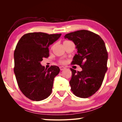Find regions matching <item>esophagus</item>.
I'll return each mask as SVG.
<instances>
[{
  "label": "esophagus",
  "mask_w": 122,
  "mask_h": 122,
  "mask_svg": "<svg viewBox=\"0 0 122 122\" xmlns=\"http://www.w3.org/2000/svg\"><path fill=\"white\" fill-rule=\"evenodd\" d=\"M66 68L65 67H63V66H60V69L61 71H63V70H64Z\"/></svg>",
  "instance_id": "esophagus-1"
}]
</instances>
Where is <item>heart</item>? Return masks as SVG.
I'll return each mask as SVG.
<instances>
[{"label":"heart","instance_id":"b5f03b06","mask_svg":"<svg viewBox=\"0 0 122 122\" xmlns=\"http://www.w3.org/2000/svg\"><path fill=\"white\" fill-rule=\"evenodd\" d=\"M67 41H64V42H67Z\"/></svg>","mask_w":122,"mask_h":122}]
</instances>
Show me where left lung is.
Returning <instances> with one entry per match:
<instances>
[{
	"mask_svg": "<svg viewBox=\"0 0 122 122\" xmlns=\"http://www.w3.org/2000/svg\"><path fill=\"white\" fill-rule=\"evenodd\" d=\"M65 38L73 41L77 49L72 63L82 69L76 71L71 68V90L78 97L88 98L100 89L108 69V54L105 43L98 35L84 30L69 33Z\"/></svg>",
	"mask_w": 122,
	"mask_h": 122,
	"instance_id": "left-lung-1",
	"label": "left lung"
}]
</instances>
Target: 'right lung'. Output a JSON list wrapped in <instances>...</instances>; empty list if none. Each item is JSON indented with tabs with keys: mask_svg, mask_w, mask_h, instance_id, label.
<instances>
[{
	"mask_svg": "<svg viewBox=\"0 0 122 122\" xmlns=\"http://www.w3.org/2000/svg\"><path fill=\"white\" fill-rule=\"evenodd\" d=\"M61 36L29 33L24 35L16 45L14 53V72L20 90L30 100L42 101L51 93L54 79L59 73L60 68L51 66L45 69L40 62L44 57L49 56V45Z\"/></svg>",
	"mask_w": 122,
	"mask_h": 122,
	"instance_id": "obj_1",
	"label": "right lung"
}]
</instances>
